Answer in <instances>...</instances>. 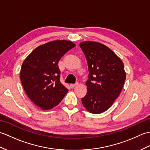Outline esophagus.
<instances>
[{
    "label": "esophagus",
    "mask_w": 150,
    "mask_h": 150,
    "mask_svg": "<svg viewBox=\"0 0 150 150\" xmlns=\"http://www.w3.org/2000/svg\"><path fill=\"white\" fill-rule=\"evenodd\" d=\"M78 84L76 83V84H70V87H71V88H74L76 86H77Z\"/></svg>",
    "instance_id": "1"
}]
</instances>
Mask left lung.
Segmentation results:
<instances>
[{"mask_svg":"<svg viewBox=\"0 0 150 150\" xmlns=\"http://www.w3.org/2000/svg\"><path fill=\"white\" fill-rule=\"evenodd\" d=\"M80 47L87 60L89 75L87 93L82 103L89 112L103 113L119 96L126 80L122 60L108 46L100 42L84 41Z\"/></svg>","mask_w":150,"mask_h":150,"instance_id":"obj_1","label":"left lung"}]
</instances>
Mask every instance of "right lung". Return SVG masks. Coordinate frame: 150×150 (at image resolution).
<instances>
[{"label": "right lung", "instance_id": "obj_1", "mask_svg": "<svg viewBox=\"0 0 150 150\" xmlns=\"http://www.w3.org/2000/svg\"><path fill=\"white\" fill-rule=\"evenodd\" d=\"M75 46L69 40L50 41L36 47L22 63V86L30 100L42 110L55 107L68 93V89L60 81L58 63Z\"/></svg>", "mask_w": 150, "mask_h": 150}]
</instances>
